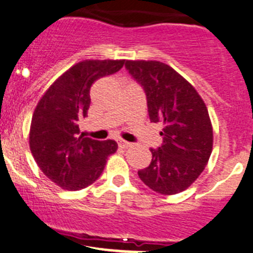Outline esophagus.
<instances>
[{
    "label": "esophagus",
    "mask_w": 253,
    "mask_h": 253,
    "mask_svg": "<svg viewBox=\"0 0 253 253\" xmlns=\"http://www.w3.org/2000/svg\"><path fill=\"white\" fill-rule=\"evenodd\" d=\"M117 143H118V147H121V149H128V147L132 146L131 142H127V141L125 140H118Z\"/></svg>",
    "instance_id": "esophagus-1"
}]
</instances>
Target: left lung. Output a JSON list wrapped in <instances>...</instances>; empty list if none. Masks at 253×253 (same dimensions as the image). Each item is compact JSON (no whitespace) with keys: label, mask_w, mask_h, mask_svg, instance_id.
Segmentation results:
<instances>
[{"label":"left lung","mask_w":253,"mask_h":253,"mask_svg":"<svg viewBox=\"0 0 253 253\" xmlns=\"http://www.w3.org/2000/svg\"><path fill=\"white\" fill-rule=\"evenodd\" d=\"M126 68L145 89L150 121L163 125L164 143L152 150L151 163L138 176L154 192H183L206 169L213 150L208 110L192 84L158 60H126Z\"/></svg>","instance_id":"left-lung-1"}]
</instances>
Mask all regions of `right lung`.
<instances>
[{
	"mask_svg": "<svg viewBox=\"0 0 253 253\" xmlns=\"http://www.w3.org/2000/svg\"><path fill=\"white\" fill-rule=\"evenodd\" d=\"M125 60H82L46 89L31 118L29 143L45 176L65 190H81L103 172L107 159L117 151L113 140L79 136V121L87 117L90 87L118 72Z\"/></svg>",
	"mask_w": 253,
	"mask_h": 253,
	"instance_id": "1",
	"label": "right lung"
}]
</instances>
